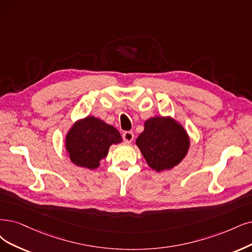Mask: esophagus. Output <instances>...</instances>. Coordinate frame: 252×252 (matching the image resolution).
I'll list each match as a JSON object with an SVG mask.
<instances>
[{
    "label": "esophagus",
    "mask_w": 252,
    "mask_h": 252,
    "mask_svg": "<svg viewBox=\"0 0 252 252\" xmlns=\"http://www.w3.org/2000/svg\"><path fill=\"white\" fill-rule=\"evenodd\" d=\"M123 138H124V140L126 144H129V143H132L133 140H134V134L131 131H126V132L124 133Z\"/></svg>",
    "instance_id": "esophagus-1"
}]
</instances>
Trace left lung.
Listing matches in <instances>:
<instances>
[{"instance_id":"obj_1","label":"left lung","mask_w":252,"mask_h":252,"mask_svg":"<svg viewBox=\"0 0 252 252\" xmlns=\"http://www.w3.org/2000/svg\"><path fill=\"white\" fill-rule=\"evenodd\" d=\"M190 143L184 126L171 116H155L145 120L144 131L136 140L147 165L157 172L178 166L187 156Z\"/></svg>"}]
</instances>
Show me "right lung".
Instances as JSON below:
<instances>
[{
  "label": "right lung",
  "instance_id": "1",
  "mask_svg": "<svg viewBox=\"0 0 252 252\" xmlns=\"http://www.w3.org/2000/svg\"><path fill=\"white\" fill-rule=\"evenodd\" d=\"M121 142L123 138L113 126L88 115L77 120L69 127L64 146L74 165L94 170L108 156L110 146Z\"/></svg>",
  "mask_w": 252,
  "mask_h": 252
}]
</instances>
